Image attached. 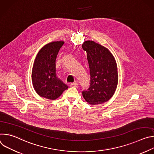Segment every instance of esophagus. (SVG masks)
I'll use <instances>...</instances> for the list:
<instances>
[{"label":"esophagus","instance_id":"obj_1","mask_svg":"<svg viewBox=\"0 0 154 154\" xmlns=\"http://www.w3.org/2000/svg\"><path fill=\"white\" fill-rule=\"evenodd\" d=\"M77 86H78V84L76 82L70 83V86H71V87H77Z\"/></svg>","mask_w":154,"mask_h":154}]
</instances>
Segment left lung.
I'll return each mask as SVG.
<instances>
[{
    "mask_svg": "<svg viewBox=\"0 0 154 154\" xmlns=\"http://www.w3.org/2000/svg\"><path fill=\"white\" fill-rule=\"evenodd\" d=\"M87 54L90 73V85L82 91L85 100L91 105L108 101L114 94L118 82L116 60L104 46L93 41H86L82 45Z\"/></svg>",
    "mask_w": 154,
    "mask_h": 154,
    "instance_id": "left-lung-1",
    "label": "left lung"
}]
</instances>
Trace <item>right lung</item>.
<instances>
[{
	"instance_id": "right-lung-1",
	"label": "right lung",
	"mask_w": 154,
	"mask_h": 154,
	"mask_svg": "<svg viewBox=\"0 0 154 154\" xmlns=\"http://www.w3.org/2000/svg\"><path fill=\"white\" fill-rule=\"evenodd\" d=\"M64 41H54L42 47L34 61L32 72L33 86L41 97L55 100L68 86L56 75V58Z\"/></svg>"
}]
</instances>
